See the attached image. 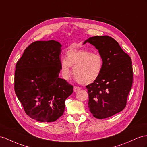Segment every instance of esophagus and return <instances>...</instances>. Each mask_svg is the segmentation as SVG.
<instances>
[{
    "mask_svg": "<svg viewBox=\"0 0 147 147\" xmlns=\"http://www.w3.org/2000/svg\"><path fill=\"white\" fill-rule=\"evenodd\" d=\"M79 90H80V87H76V86H74V91L75 92H76L78 91Z\"/></svg>",
    "mask_w": 147,
    "mask_h": 147,
    "instance_id": "obj_1",
    "label": "esophagus"
}]
</instances>
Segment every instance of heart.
I'll use <instances>...</instances> for the list:
<instances>
[{
	"label": "heart",
	"instance_id": "b5f03b06",
	"mask_svg": "<svg viewBox=\"0 0 147 147\" xmlns=\"http://www.w3.org/2000/svg\"><path fill=\"white\" fill-rule=\"evenodd\" d=\"M71 67H74V76L80 84H90L100 75L103 59L96 52H91L85 49L69 50L66 53V58L63 57L60 60V70L65 79L70 76Z\"/></svg>",
	"mask_w": 147,
	"mask_h": 147
}]
</instances>
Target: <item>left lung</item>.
Masks as SVG:
<instances>
[{"label": "left lung", "instance_id": "left-lung-1", "mask_svg": "<svg viewBox=\"0 0 147 147\" xmlns=\"http://www.w3.org/2000/svg\"><path fill=\"white\" fill-rule=\"evenodd\" d=\"M86 43L95 46L103 59L100 76L86 86L89 110L96 119L109 118L126 106L133 82L131 59L115 39L107 35L90 37Z\"/></svg>", "mask_w": 147, "mask_h": 147}]
</instances>
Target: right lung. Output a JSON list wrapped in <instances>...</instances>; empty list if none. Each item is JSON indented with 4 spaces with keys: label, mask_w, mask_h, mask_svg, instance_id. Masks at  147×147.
<instances>
[{
    "label": "right lung",
    "mask_w": 147,
    "mask_h": 147,
    "mask_svg": "<svg viewBox=\"0 0 147 147\" xmlns=\"http://www.w3.org/2000/svg\"><path fill=\"white\" fill-rule=\"evenodd\" d=\"M62 46L53 40L33 42L16 64V94L27 115L38 121L61 117L73 93V86L59 77Z\"/></svg>",
    "instance_id": "right-lung-1"
}]
</instances>
